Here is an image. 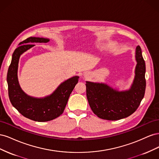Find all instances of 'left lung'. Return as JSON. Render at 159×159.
<instances>
[{"label":"left lung","mask_w":159,"mask_h":159,"mask_svg":"<svg viewBox=\"0 0 159 159\" xmlns=\"http://www.w3.org/2000/svg\"><path fill=\"white\" fill-rule=\"evenodd\" d=\"M135 75L129 89L119 91L107 84L86 81L88 103L98 117L116 121L129 117L139 106L146 88L145 62L139 46L135 49Z\"/></svg>","instance_id":"1"}]
</instances>
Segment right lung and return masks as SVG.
Masks as SVG:
<instances>
[{"label": "right lung", "instance_id": "obj_1", "mask_svg": "<svg viewBox=\"0 0 159 159\" xmlns=\"http://www.w3.org/2000/svg\"><path fill=\"white\" fill-rule=\"evenodd\" d=\"M48 38L30 37L21 42L14 50L7 74L8 95L11 102L23 116L38 122L51 121L63 113L70 95L78 82L79 76H74L61 83L54 92L44 98L27 95L20 88L18 68L20 56L34 45L32 43H46Z\"/></svg>", "mask_w": 159, "mask_h": 159}]
</instances>
